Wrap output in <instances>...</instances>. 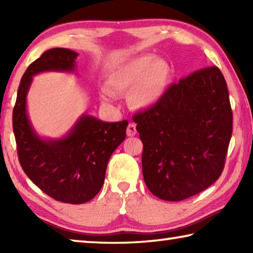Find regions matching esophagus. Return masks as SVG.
<instances>
[{"instance_id": "1", "label": "esophagus", "mask_w": 253, "mask_h": 253, "mask_svg": "<svg viewBox=\"0 0 253 253\" xmlns=\"http://www.w3.org/2000/svg\"><path fill=\"white\" fill-rule=\"evenodd\" d=\"M136 132H137L136 125H135V124L130 123L129 125H128V127H127V136L132 137V136L136 135Z\"/></svg>"}]
</instances>
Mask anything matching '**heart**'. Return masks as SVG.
<instances>
[{"mask_svg":"<svg viewBox=\"0 0 253 253\" xmlns=\"http://www.w3.org/2000/svg\"><path fill=\"white\" fill-rule=\"evenodd\" d=\"M170 74L168 63L153 55L131 59L117 68L106 81L113 93H129L130 105L137 109L149 108L168 90Z\"/></svg>","mask_w":253,"mask_h":253,"instance_id":"heart-1","label":"heart"}]
</instances>
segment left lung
<instances>
[{
    "instance_id": "left-lung-1",
    "label": "left lung",
    "mask_w": 253,
    "mask_h": 253,
    "mask_svg": "<svg viewBox=\"0 0 253 253\" xmlns=\"http://www.w3.org/2000/svg\"><path fill=\"white\" fill-rule=\"evenodd\" d=\"M132 121L144 145V181L158 199L191 198L223 172L233 116L217 67L203 68L172 84L156 105Z\"/></svg>"
}]
</instances>
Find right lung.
Masks as SVG:
<instances>
[{"mask_svg":"<svg viewBox=\"0 0 253 253\" xmlns=\"http://www.w3.org/2000/svg\"><path fill=\"white\" fill-rule=\"evenodd\" d=\"M78 53L63 48L45 51L25 70L13 108V131L20 164L46 195L63 203L81 204L95 198L104 185L108 161L126 137L127 121L106 123L81 116L69 134L42 139L27 113V95L33 76L44 71H74Z\"/></svg>","mask_w":253,"mask_h":253,"instance_id":"add662e5","label":"right lung"}]
</instances>
